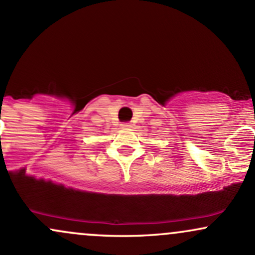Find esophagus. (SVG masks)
I'll use <instances>...</instances> for the list:
<instances>
[{"label": "esophagus", "instance_id": "34e87169", "mask_svg": "<svg viewBox=\"0 0 255 255\" xmlns=\"http://www.w3.org/2000/svg\"><path fill=\"white\" fill-rule=\"evenodd\" d=\"M121 127H122V128H130L131 125L128 124V122H124V124L121 125Z\"/></svg>", "mask_w": 255, "mask_h": 255}]
</instances>
